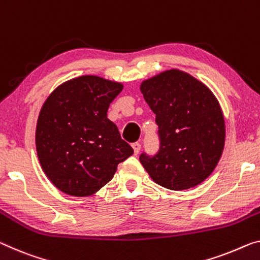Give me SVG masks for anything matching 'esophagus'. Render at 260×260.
I'll return each mask as SVG.
<instances>
[{"label":"esophagus","mask_w":260,"mask_h":260,"mask_svg":"<svg viewBox=\"0 0 260 260\" xmlns=\"http://www.w3.org/2000/svg\"><path fill=\"white\" fill-rule=\"evenodd\" d=\"M131 146H133V149H134V153L135 154H138L139 151H141V144H139V143H134Z\"/></svg>","instance_id":"obj_1"}]
</instances>
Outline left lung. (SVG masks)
<instances>
[{"instance_id": "8db88e82", "label": "left lung", "mask_w": 260, "mask_h": 260, "mask_svg": "<svg viewBox=\"0 0 260 260\" xmlns=\"http://www.w3.org/2000/svg\"><path fill=\"white\" fill-rule=\"evenodd\" d=\"M144 99L155 114L160 150L139 160L152 180L165 188H193L213 173L225 142L222 108L202 81L177 69L141 83Z\"/></svg>"}]
</instances>
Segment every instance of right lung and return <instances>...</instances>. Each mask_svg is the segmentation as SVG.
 <instances>
[{
	"label": "right lung",
	"instance_id": "add662e5",
	"mask_svg": "<svg viewBox=\"0 0 260 260\" xmlns=\"http://www.w3.org/2000/svg\"><path fill=\"white\" fill-rule=\"evenodd\" d=\"M122 89V82L82 75L62 82L43 103L36 150L43 172L62 193L78 198L95 194L134 153L107 117Z\"/></svg>",
	"mask_w": 260,
	"mask_h": 260
}]
</instances>
